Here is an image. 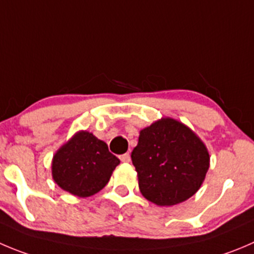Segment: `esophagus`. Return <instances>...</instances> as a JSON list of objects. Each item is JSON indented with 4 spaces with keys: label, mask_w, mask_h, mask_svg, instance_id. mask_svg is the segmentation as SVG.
Listing matches in <instances>:
<instances>
[{
    "label": "esophagus",
    "mask_w": 254,
    "mask_h": 254,
    "mask_svg": "<svg viewBox=\"0 0 254 254\" xmlns=\"http://www.w3.org/2000/svg\"><path fill=\"white\" fill-rule=\"evenodd\" d=\"M120 160H122V162H130V154H123L120 155Z\"/></svg>",
    "instance_id": "1"
}]
</instances>
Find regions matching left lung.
<instances>
[{"label": "left lung", "instance_id": "8db88e82", "mask_svg": "<svg viewBox=\"0 0 254 254\" xmlns=\"http://www.w3.org/2000/svg\"><path fill=\"white\" fill-rule=\"evenodd\" d=\"M131 160L140 192L157 206L189 200L198 191L210 167L202 140L172 118H162L140 131Z\"/></svg>", "mask_w": 254, "mask_h": 254}]
</instances>
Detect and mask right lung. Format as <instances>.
<instances>
[{"label": "right lung", "mask_w": 254, "mask_h": 254, "mask_svg": "<svg viewBox=\"0 0 254 254\" xmlns=\"http://www.w3.org/2000/svg\"><path fill=\"white\" fill-rule=\"evenodd\" d=\"M119 164L104 141L82 130L54 154L52 176L62 190L78 197H89L104 189Z\"/></svg>", "instance_id": "obj_1"}]
</instances>
